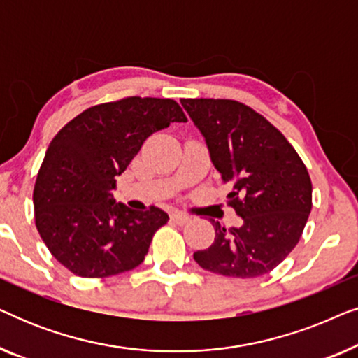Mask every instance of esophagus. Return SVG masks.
Masks as SVG:
<instances>
[{
  "label": "esophagus",
  "mask_w": 358,
  "mask_h": 358,
  "mask_svg": "<svg viewBox=\"0 0 358 358\" xmlns=\"http://www.w3.org/2000/svg\"><path fill=\"white\" fill-rule=\"evenodd\" d=\"M171 220L178 224H185L187 222H190V217L182 212H173L171 213Z\"/></svg>",
  "instance_id": "34e87169"
}]
</instances>
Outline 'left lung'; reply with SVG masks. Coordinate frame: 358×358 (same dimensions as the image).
Segmentation results:
<instances>
[{
	"label": "left lung",
	"mask_w": 358,
	"mask_h": 358,
	"mask_svg": "<svg viewBox=\"0 0 358 358\" xmlns=\"http://www.w3.org/2000/svg\"><path fill=\"white\" fill-rule=\"evenodd\" d=\"M243 224L210 220L215 241L194 252L205 271L252 278L275 268L300 241L311 212V179L295 148L261 114L229 99H180Z\"/></svg>",
	"instance_id": "obj_1"
}]
</instances>
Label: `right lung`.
<instances>
[{
    "instance_id": "obj_1",
    "label": "right lung",
    "mask_w": 358,
    "mask_h": 358,
    "mask_svg": "<svg viewBox=\"0 0 358 358\" xmlns=\"http://www.w3.org/2000/svg\"><path fill=\"white\" fill-rule=\"evenodd\" d=\"M173 122H187L176 101L127 97L81 112L48 145L34 187L36 227L75 275L110 277L143 262L168 213L136 212L112 190L143 141Z\"/></svg>"
}]
</instances>
